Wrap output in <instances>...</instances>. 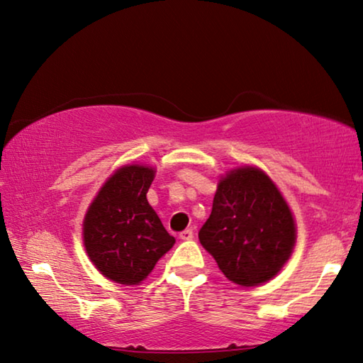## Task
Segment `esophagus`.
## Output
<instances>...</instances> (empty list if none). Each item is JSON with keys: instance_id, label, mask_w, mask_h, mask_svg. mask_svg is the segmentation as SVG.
Instances as JSON below:
<instances>
[{"instance_id": "esophagus-1", "label": "esophagus", "mask_w": 363, "mask_h": 363, "mask_svg": "<svg viewBox=\"0 0 363 363\" xmlns=\"http://www.w3.org/2000/svg\"><path fill=\"white\" fill-rule=\"evenodd\" d=\"M193 236H194V231H193V228H186V230H183L182 233H180V240L186 241V240H191Z\"/></svg>"}]
</instances>
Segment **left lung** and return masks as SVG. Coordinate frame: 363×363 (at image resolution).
Segmentation results:
<instances>
[{
    "mask_svg": "<svg viewBox=\"0 0 363 363\" xmlns=\"http://www.w3.org/2000/svg\"><path fill=\"white\" fill-rule=\"evenodd\" d=\"M296 240L291 211L262 170L241 167L222 178L199 241L218 269L240 286L269 281L289 259Z\"/></svg>",
    "mask_w": 363,
    "mask_h": 363,
    "instance_id": "1",
    "label": "left lung"
}]
</instances>
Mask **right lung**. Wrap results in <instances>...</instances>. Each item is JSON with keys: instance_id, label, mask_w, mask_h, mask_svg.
Here are the masks:
<instances>
[{"instance_id": "right-lung-1", "label": "right lung", "mask_w": 363, "mask_h": 363, "mask_svg": "<svg viewBox=\"0 0 363 363\" xmlns=\"http://www.w3.org/2000/svg\"><path fill=\"white\" fill-rule=\"evenodd\" d=\"M152 180L150 167L118 169L86 212V252L96 269L116 283H141L175 242L146 199Z\"/></svg>"}]
</instances>
